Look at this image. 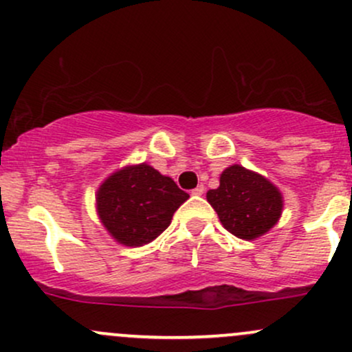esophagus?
<instances>
[{"mask_svg": "<svg viewBox=\"0 0 352 352\" xmlns=\"http://www.w3.org/2000/svg\"><path fill=\"white\" fill-rule=\"evenodd\" d=\"M192 193H193V195H204L205 187H204V185H199V187H195L192 190Z\"/></svg>", "mask_w": 352, "mask_h": 352, "instance_id": "obj_1", "label": "esophagus"}]
</instances>
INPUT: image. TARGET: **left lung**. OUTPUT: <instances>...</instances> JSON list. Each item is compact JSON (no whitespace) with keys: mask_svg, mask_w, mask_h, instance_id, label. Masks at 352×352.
<instances>
[{"mask_svg":"<svg viewBox=\"0 0 352 352\" xmlns=\"http://www.w3.org/2000/svg\"><path fill=\"white\" fill-rule=\"evenodd\" d=\"M221 225L243 240L265 235L276 225L283 210V197L272 182L232 165L221 173L220 187L207 193Z\"/></svg>","mask_w":352,"mask_h":352,"instance_id":"8db88e82","label":"left lung"}]
</instances>
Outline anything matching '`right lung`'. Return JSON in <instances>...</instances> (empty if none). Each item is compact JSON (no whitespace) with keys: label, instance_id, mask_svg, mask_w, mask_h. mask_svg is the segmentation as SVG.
Listing matches in <instances>:
<instances>
[{"label":"right lung","instance_id":"1","mask_svg":"<svg viewBox=\"0 0 352 352\" xmlns=\"http://www.w3.org/2000/svg\"><path fill=\"white\" fill-rule=\"evenodd\" d=\"M188 199L170 177L140 164L116 172L100 185L98 212L119 243H151L170 225L175 210Z\"/></svg>","mask_w":352,"mask_h":352}]
</instances>
